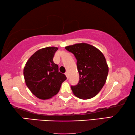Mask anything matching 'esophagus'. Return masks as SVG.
I'll use <instances>...</instances> for the list:
<instances>
[{"instance_id":"obj_1","label":"esophagus","mask_w":135,"mask_h":135,"mask_svg":"<svg viewBox=\"0 0 135 135\" xmlns=\"http://www.w3.org/2000/svg\"><path fill=\"white\" fill-rule=\"evenodd\" d=\"M65 76H66V77H67V79H68V73L66 72V73H65Z\"/></svg>"}]
</instances>
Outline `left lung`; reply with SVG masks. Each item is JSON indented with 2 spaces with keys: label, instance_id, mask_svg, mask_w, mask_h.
<instances>
[{
  "label": "left lung",
  "instance_id": "obj_1",
  "mask_svg": "<svg viewBox=\"0 0 135 135\" xmlns=\"http://www.w3.org/2000/svg\"><path fill=\"white\" fill-rule=\"evenodd\" d=\"M77 59L79 81L71 88L76 97L82 99L95 97L103 88L108 74V67L103 54L97 47L85 43L65 47Z\"/></svg>",
  "mask_w": 135,
  "mask_h": 135
}]
</instances>
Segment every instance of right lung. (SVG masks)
Returning a JSON list of instances; mask_svg holds the SVG:
<instances>
[{
    "mask_svg": "<svg viewBox=\"0 0 135 135\" xmlns=\"http://www.w3.org/2000/svg\"><path fill=\"white\" fill-rule=\"evenodd\" d=\"M56 47H47L36 51L28 59L24 68L26 85L31 93L41 99H47L58 93L65 75L58 71L54 62Z\"/></svg>",
    "mask_w": 135,
    "mask_h": 135,
    "instance_id": "add662e5",
    "label": "right lung"
}]
</instances>
